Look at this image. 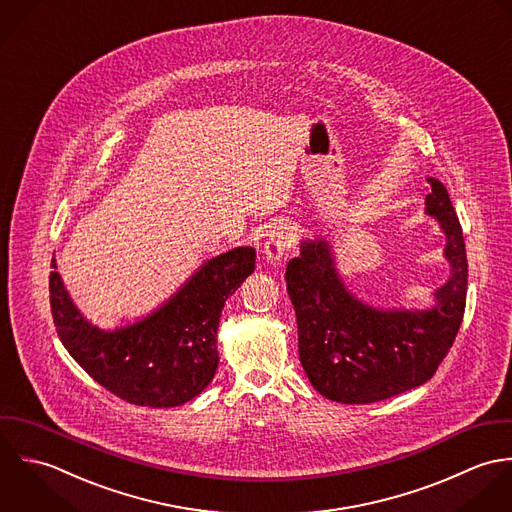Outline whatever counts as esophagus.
Returning a JSON list of instances; mask_svg holds the SVG:
<instances>
[{"mask_svg":"<svg viewBox=\"0 0 512 512\" xmlns=\"http://www.w3.org/2000/svg\"><path fill=\"white\" fill-rule=\"evenodd\" d=\"M295 245V229L289 223H279L269 231L267 243H265V255L267 261L279 263Z\"/></svg>","mask_w":512,"mask_h":512,"instance_id":"obj_1","label":"esophagus"}]
</instances>
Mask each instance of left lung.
<instances>
[{
    "mask_svg": "<svg viewBox=\"0 0 512 512\" xmlns=\"http://www.w3.org/2000/svg\"><path fill=\"white\" fill-rule=\"evenodd\" d=\"M427 213L447 237L451 279L435 291L429 310H378L342 285L324 239L303 241L285 281L299 328V358L324 398L338 404H374L433 378L459 332L467 301L463 229L445 186L429 178Z\"/></svg>",
    "mask_w": 512,
    "mask_h": 512,
    "instance_id": "left-lung-1",
    "label": "left lung"
}]
</instances>
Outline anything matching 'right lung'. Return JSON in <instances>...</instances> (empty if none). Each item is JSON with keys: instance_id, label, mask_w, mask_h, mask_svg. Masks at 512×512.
<instances>
[{"instance_id": "add662e5", "label": "right lung", "mask_w": 512, "mask_h": 512, "mask_svg": "<svg viewBox=\"0 0 512 512\" xmlns=\"http://www.w3.org/2000/svg\"><path fill=\"white\" fill-rule=\"evenodd\" d=\"M255 257L251 247L213 257L164 307L114 332L83 318L53 259L49 301L57 334L75 362L120 400L150 408L182 406L215 376L221 310L255 271Z\"/></svg>"}]
</instances>
